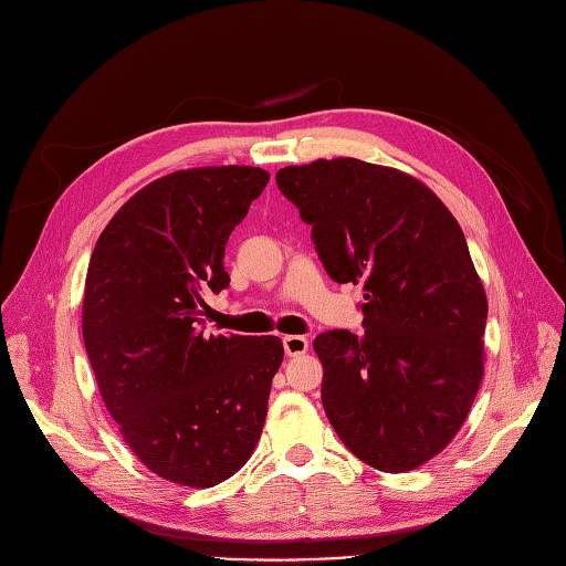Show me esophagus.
<instances>
[{
  "mask_svg": "<svg viewBox=\"0 0 566 566\" xmlns=\"http://www.w3.org/2000/svg\"><path fill=\"white\" fill-rule=\"evenodd\" d=\"M283 349L287 356H302L310 352V339L302 335H285L283 337Z\"/></svg>",
  "mask_w": 566,
  "mask_h": 566,
  "instance_id": "esophagus-1",
  "label": "esophagus"
}]
</instances>
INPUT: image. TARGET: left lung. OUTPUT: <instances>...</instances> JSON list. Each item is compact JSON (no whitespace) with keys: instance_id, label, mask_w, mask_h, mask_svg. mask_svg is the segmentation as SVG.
Masks as SVG:
<instances>
[{"instance_id":"left-lung-1","label":"left lung","mask_w":566,"mask_h":566,"mask_svg":"<svg viewBox=\"0 0 566 566\" xmlns=\"http://www.w3.org/2000/svg\"><path fill=\"white\" fill-rule=\"evenodd\" d=\"M328 276L364 283V333H321V401L342 443L380 472L449 447L484 378L489 302L465 233L432 188L356 158L276 172Z\"/></svg>"}]
</instances>
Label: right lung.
Wrapping results in <instances>:
<instances>
[{"mask_svg": "<svg viewBox=\"0 0 566 566\" xmlns=\"http://www.w3.org/2000/svg\"><path fill=\"white\" fill-rule=\"evenodd\" d=\"M269 172L250 165L165 175L119 208L92 252L82 337L111 418L167 482L210 489L250 460L283 342L208 335L205 295L229 285L231 231Z\"/></svg>", "mask_w": 566, "mask_h": 566, "instance_id": "right-lung-1", "label": "right lung"}]
</instances>
